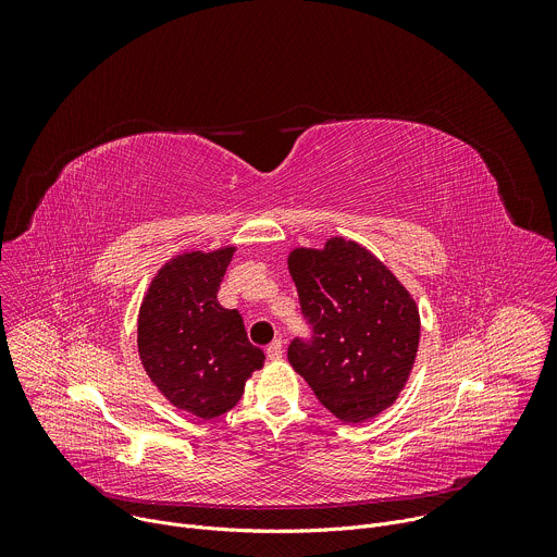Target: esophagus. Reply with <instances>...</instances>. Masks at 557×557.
Segmentation results:
<instances>
[{
	"label": "esophagus",
	"instance_id": "obj_1",
	"mask_svg": "<svg viewBox=\"0 0 557 557\" xmlns=\"http://www.w3.org/2000/svg\"><path fill=\"white\" fill-rule=\"evenodd\" d=\"M282 355H284V346H282V342H280V339H277V342H273V344L267 348V357H269L271 361L282 359Z\"/></svg>",
	"mask_w": 557,
	"mask_h": 557
}]
</instances>
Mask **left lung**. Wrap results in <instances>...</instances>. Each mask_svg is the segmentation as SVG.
<instances>
[{
	"label": "left lung",
	"mask_w": 557,
	"mask_h": 557,
	"mask_svg": "<svg viewBox=\"0 0 557 557\" xmlns=\"http://www.w3.org/2000/svg\"><path fill=\"white\" fill-rule=\"evenodd\" d=\"M312 339H293L288 361L344 423L394 406L419 352L421 317L410 290L366 247L342 235L324 249L288 253Z\"/></svg>",
	"instance_id": "obj_1"
}]
</instances>
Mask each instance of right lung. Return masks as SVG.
Masks as SVG:
<instances>
[{
  "label": "right lung",
  "instance_id": "add662e5",
  "mask_svg": "<svg viewBox=\"0 0 557 557\" xmlns=\"http://www.w3.org/2000/svg\"><path fill=\"white\" fill-rule=\"evenodd\" d=\"M235 247L174 256L153 275L138 310V357L165 399L198 419H215L243 399L264 352L243 314L218 304Z\"/></svg>",
  "mask_w": 557,
  "mask_h": 557
}]
</instances>
